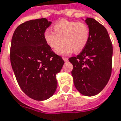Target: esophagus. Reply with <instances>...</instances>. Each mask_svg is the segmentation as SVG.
Masks as SVG:
<instances>
[{
    "mask_svg": "<svg viewBox=\"0 0 121 121\" xmlns=\"http://www.w3.org/2000/svg\"><path fill=\"white\" fill-rule=\"evenodd\" d=\"M63 60L64 61H68V58H65V57H63Z\"/></svg>",
    "mask_w": 121,
    "mask_h": 121,
    "instance_id": "esophagus-1",
    "label": "esophagus"
}]
</instances>
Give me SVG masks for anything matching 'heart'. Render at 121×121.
Listing matches in <instances>:
<instances>
[{
	"mask_svg": "<svg viewBox=\"0 0 121 121\" xmlns=\"http://www.w3.org/2000/svg\"><path fill=\"white\" fill-rule=\"evenodd\" d=\"M53 31L46 29L44 32V39L47 45L52 49L57 50L60 55H68L74 50L82 51L86 47L90 37V30L86 24L75 21L62 19L58 21L54 26Z\"/></svg>",
	"mask_w": 121,
	"mask_h": 121,
	"instance_id": "b5f03b06",
	"label": "heart"
}]
</instances>
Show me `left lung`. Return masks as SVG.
Listing matches in <instances>:
<instances>
[{
  "label": "left lung",
  "instance_id": "8db88e82",
  "mask_svg": "<svg viewBox=\"0 0 121 121\" xmlns=\"http://www.w3.org/2000/svg\"><path fill=\"white\" fill-rule=\"evenodd\" d=\"M90 37L76 57L69 58L75 88L86 96L98 94L108 84L112 71L113 46L107 29L96 19L87 17Z\"/></svg>",
  "mask_w": 121,
  "mask_h": 121
}]
</instances>
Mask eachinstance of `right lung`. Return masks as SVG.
Segmentation results:
<instances>
[{"label":"right lung","instance_id":"right-lung-1","mask_svg":"<svg viewBox=\"0 0 121 121\" xmlns=\"http://www.w3.org/2000/svg\"><path fill=\"white\" fill-rule=\"evenodd\" d=\"M51 23L46 18L23 23L16 29L11 42L10 62L17 83L26 95L38 101L54 94L56 75L64 64L44 39Z\"/></svg>","mask_w":121,"mask_h":121}]
</instances>
